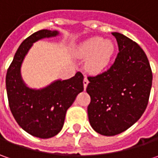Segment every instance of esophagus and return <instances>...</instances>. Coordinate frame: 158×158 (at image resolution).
Here are the masks:
<instances>
[{
	"label": "esophagus",
	"instance_id": "34e87169",
	"mask_svg": "<svg viewBox=\"0 0 158 158\" xmlns=\"http://www.w3.org/2000/svg\"><path fill=\"white\" fill-rule=\"evenodd\" d=\"M88 83H89L88 79H87L86 77H84V79H83V87H84V89L87 88V86H88Z\"/></svg>",
	"mask_w": 158,
	"mask_h": 158
}]
</instances>
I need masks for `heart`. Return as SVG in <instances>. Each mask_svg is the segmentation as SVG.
Wrapping results in <instances>:
<instances>
[{"mask_svg": "<svg viewBox=\"0 0 158 158\" xmlns=\"http://www.w3.org/2000/svg\"><path fill=\"white\" fill-rule=\"evenodd\" d=\"M115 52V46L111 40L93 37L81 44L76 53L82 59H87L85 69L92 75L102 73L109 65Z\"/></svg>", "mask_w": 158, "mask_h": 158, "instance_id": "obj_1", "label": "heart"}]
</instances>
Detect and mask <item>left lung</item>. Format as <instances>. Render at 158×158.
I'll return each mask as SVG.
<instances>
[{"mask_svg":"<svg viewBox=\"0 0 158 158\" xmlns=\"http://www.w3.org/2000/svg\"><path fill=\"white\" fill-rule=\"evenodd\" d=\"M118 53L110 69L89 76L90 96L88 117L97 133L112 136L129 128L142 117L149 102L152 72L140 46L118 32H112Z\"/></svg>","mask_w":158,"mask_h":158,"instance_id":"left-lung-1","label":"left lung"}]
</instances>
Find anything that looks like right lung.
I'll return each mask as SVG.
<instances>
[{
  "label": "right lung",
  "mask_w": 158,
  "mask_h": 158,
  "mask_svg": "<svg viewBox=\"0 0 158 158\" xmlns=\"http://www.w3.org/2000/svg\"><path fill=\"white\" fill-rule=\"evenodd\" d=\"M59 35L58 31L41 30L28 37L18 47L6 76L9 108L14 118L28 134L42 139L60 132L67 110L83 90L81 72L67 80L57 79L40 89L29 87L22 77V64L34 43Z\"/></svg>",
  "instance_id": "1"
}]
</instances>
